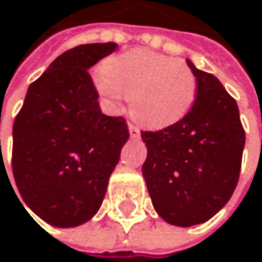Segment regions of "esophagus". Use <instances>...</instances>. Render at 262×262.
<instances>
[{
	"label": "esophagus",
	"instance_id": "1",
	"mask_svg": "<svg viewBox=\"0 0 262 262\" xmlns=\"http://www.w3.org/2000/svg\"><path fill=\"white\" fill-rule=\"evenodd\" d=\"M128 129H129V136L133 137V139H139L140 137V129L136 126V125H128Z\"/></svg>",
	"mask_w": 262,
	"mask_h": 262
}]
</instances>
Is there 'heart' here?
<instances>
[{
    "mask_svg": "<svg viewBox=\"0 0 262 262\" xmlns=\"http://www.w3.org/2000/svg\"><path fill=\"white\" fill-rule=\"evenodd\" d=\"M94 85L114 103L129 97L134 119L151 128L182 120L196 96L195 74L185 61L142 49L110 58L96 73Z\"/></svg>",
    "mask_w": 262,
    "mask_h": 262,
    "instance_id": "1",
    "label": "heart"
}]
</instances>
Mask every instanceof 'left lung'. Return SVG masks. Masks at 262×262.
<instances>
[{
  "instance_id": "1",
  "label": "left lung",
  "mask_w": 262,
  "mask_h": 262,
  "mask_svg": "<svg viewBox=\"0 0 262 262\" xmlns=\"http://www.w3.org/2000/svg\"><path fill=\"white\" fill-rule=\"evenodd\" d=\"M196 77L195 102L177 123L143 131L142 174L159 216L179 227L206 223L233 194L246 134L235 99L221 82L186 59Z\"/></svg>"
}]
</instances>
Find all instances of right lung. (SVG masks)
<instances>
[{
    "mask_svg": "<svg viewBox=\"0 0 262 262\" xmlns=\"http://www.w3.org/2000/svg\"><path fill=\"white\" fill-rule=\"evenodd\" d=\"M116 49V42L85 44L58 56L29 86L15 119L16 188L55 227H76L97 213L129 139L123 117L102 114L88 74Z\"/></svg>",
    "mask_w": 262,
    "mask_h": 262,
    "instance_id": "1",
    "label": "right lung"
}]
</instances>
